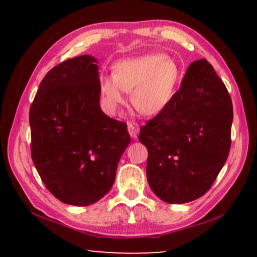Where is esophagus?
<instances>
[{"instance_id": "1", "label": "esophagus", "mask_w": 257, "mask_h": 257, "mask_svg": "<svg viewBox=\"0 0 257 257\" xmlns=\"http://www.w3.org/2000/svg\"><path fill=\"white\" fill-rule=\"evenodd\" d=\"M128 132L133 138H136L139 134V124L137 122H128Z\"/></svg>"}]
</instances>
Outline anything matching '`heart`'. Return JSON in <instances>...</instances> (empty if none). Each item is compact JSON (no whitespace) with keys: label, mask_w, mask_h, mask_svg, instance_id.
<instances>
[{"label":"heart","mask_w":257,"mask_h":257,"mask_svg":"<svg viewBox=\"0 0 257 257\" xmlns=\"http://www.w3.org/2000/svg\"><path fill=\"white\" fill-rule=\"evenodd\" d=\"M179 78L180 68L175 61L165 54H146L115 63L113 76L99 78V89L112 112L127 103L125 92L132 93L135 108L155 115L170 103Z\"/></svg>","instance_id":"b5f03b06"}]
</instances>
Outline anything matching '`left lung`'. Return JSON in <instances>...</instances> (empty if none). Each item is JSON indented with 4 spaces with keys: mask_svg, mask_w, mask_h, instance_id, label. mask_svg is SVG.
I'll return each instance as SVG.
<instances>
[{
    "mask_svg": "<svg viewBox=\"0 0 257 257\" xmlns=\"http://www.w3.org/2000/svg\"><path fill=\"white\" fill-rule=\"evenodd\" d=\"M232 118L223 81L205 59L195 61L170 103L138 136L149 151L146 176L156 196L184 204L211 188L228 159Z\"/></svg>",
    "mask_w": 257,
    "mask_h": 257,
    "instance_id": "8db88e82",
    "label": "left lung"
}]
</instances>
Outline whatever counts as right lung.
Here are the masks:
<instances>
[{"mask_svg":"<svg viewBox=\"0 0 257 257\" xmlns=\"http://www.w3.org/2000/svg\"><path fill=\"white\" fill-rule=\"evenodd\" d=\"M97 61L80 55L46 73L29 111L32 159L50 193L87 206L108 193L130 143L127 124L99 106Z\"/></svg>","mask_w":257,"mask_h":257,"instance_id":"obj_1","label":"right lung"}]
</instances>
